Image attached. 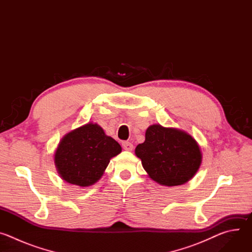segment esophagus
Wrapping results in <instances>:
<instances>
[{
    "mask_svg": "<svg viewBox=\"0 0 252 252\" xmlns=\"http://www.w3.org/2000/svg\"><path fill=\"white\" fill-rule=\"evenodd\" d=\"M123 149L126 150V151H128V152L132 151V149H133L132 143L129 142V141H125V142H123Z\"/></svg>",
    "mask_w": 252,
    "mask_h": 252,
    "instance_id": "esophagus-1",
    "label": "esophagus"
}]
</instances>
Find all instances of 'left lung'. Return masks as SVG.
Listing matches in <instances>:
<instances>
[{"instance_id": "left-lung-1", "label": "left lung", "mask_w": 252, "mask_h": 252, "mask_svg": "<svg viewBox=\"0 0 252 252\" xmlns=\"http://www.w3.org/2000/svg\"><path fill=\"white\" fill-rule=\"evenodd\" d=\"M150 178L163 187L182 186L197 172L202 154L197 141L187 131L152 125L146 131L145 142L135 148Z\"/></svg>"}]
</instances>
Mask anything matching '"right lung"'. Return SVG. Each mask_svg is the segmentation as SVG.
<instances>
[{
    "instance_id": "obj_1",
    "label": "right lung",
    "mask_w": 252,
    "mask_h": 252,
    "mask_svg": "<svg viewBox=\"0 0 252 252\" xmlns=\"http://www.w3.org/2000/svg\"><path fill=\"white\" fill-rule=\"evenodd\" d=\"M121 153L120 143L106 135L100 126L88 123L61 139L54 161L63 181L89 188L100 179L110 160Z\"/></svg>"
}]
</instances>
